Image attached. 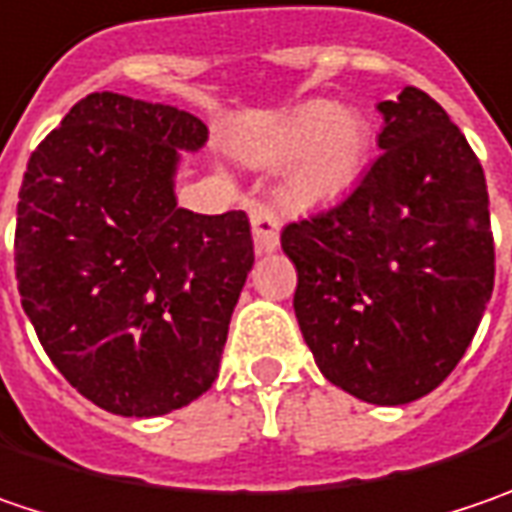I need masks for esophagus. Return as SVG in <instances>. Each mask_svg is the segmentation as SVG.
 I'll return each instance as SVG.
<instances>
[{"label":"esophagus","instance_id":"1","mask_svg":"<svg viewBox=\"0 0 512 512\" xmlns=\"http://www.w3.org/2000/svg\"><path fill=\"white\" fill-rule=\"evenodd\" d=\"M250 224L256 253H273L279 247V218L268 204H250Z\"/></svg>","mask_w":512,"mask_h":512}]
</instances>
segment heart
<instances>
[{
  "label": "heart",
  "mask_w": 512,
  "mask_h": 512,
  "mask_svg": "<svg viewBox=\"0 0 512 512\" xmlns=\"http://www.w3.org/2000/svg\"><path fill=\"white\" fill-rule=\"evenodd\" d=\"M366 117L334 100H308L285 112L250 146L256 164H291L288 195L302 207L334 201L351 190L369 164Z\"/></svg>",
  "instance_id": "b5f03b06"
}]
</instances>
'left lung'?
I'll return each mask as SVG.
<instances>
[{
  "label": "left lung",
  "mask_w": 512,
  "mask_h": 512,
  "mask_svg": "<svg viewBox=\"0 0 512 512\" xmlns=\"http://www.w3.org/2000/svg\"><path fill=\"white\" fill-rule=\"evenodd\" d=\"M380 158L340 204L282 230L294 311L317 366L348 395H429L473 343L496 247L484 169L461 129L406 86L383 100Z\"/></svg>",
  "instance_id": "obj_1"
}]
</instances>
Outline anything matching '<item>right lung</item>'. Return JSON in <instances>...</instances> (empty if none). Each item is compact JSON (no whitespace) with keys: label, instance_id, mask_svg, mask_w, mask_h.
<instances>
[{"label":"right lung","instance_id":"1","mask_svg":"<svg viewBox=\"0 0 512 512\" xmlns=\"http://www.w3.org/2000/svg\"><path fill=\"white\" fill-rule=\"evenodd\" d=\"M204 141L190 112L94 91L25 169L22 308L51 363L106 412L167 415L216 383L253 236L242 210L178 207L181 149Z\"/></svg>","mask_w":512,"mask_h":512}]
</instances>
